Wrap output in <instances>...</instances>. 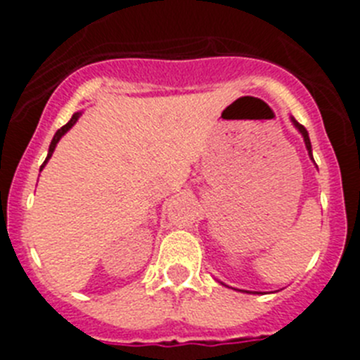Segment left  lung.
I'll return each mask as SVG.
<instances>
[{
  "label": "left lung",
  "instance_id": "8db88e82",
  "mask_svg": "<svg viewBox=\"0 0 360 360\" xmlns=\"http://www.w3.org/2000/svg\"><path fill=\"white\" fill-rule=\"evenodd\" d=\"M290 120H292V124H294V128L297 129L299 133H301V136H303L304 146H307V151H308V157H310V160H314V155H311V144H310V136H308V131H307V129H304V126H301V124H299L297 120L294 119V117H290ZM221 285H224V283H221ZM225 287H227V285H225ZM241 292H245V290H241ZM249 294H250V292H249ZM257 294H259V292H257Z\"/></svg>",
  "mask_w": 360,
  "mask_h": 360
}]
</instances>
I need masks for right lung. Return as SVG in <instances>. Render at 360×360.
<instances>
[{"label": "right lung", "instance_id": "add662e5", "mask_svg": "<svg viewBox=\"0 0 360 360\" xmlns=\"http://www.w3.org/2000/svg\"><path fill=\"white\" fill-rule=\"evenodd\" d=\"M81 115H82V111H75V113H73V115H72V119H70L68 122H66L65 126H63L61 129H57V131H56V135H53V139H52V142H50V148H49V155H46V160H44V164L41 165V169H43L44 165H46V162L50 160V157H52V155H53V151H56V148H57V142L61 141L63 136H65V133H68L70 129H72V126H73V124H75V122H77V120H79V117H81Z\"/></svg>", "mask_w": 360, "mask_h": 360}]
</instances>
